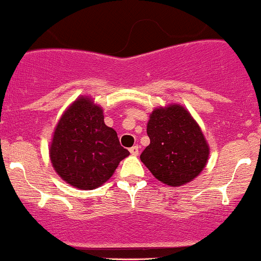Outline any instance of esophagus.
<instances>
[{
	"mask_svg": "<svg viewBox=\"0 0 261 261\" xmlns=\"http://www.w3.org/2000/svg\"><path fill=\"white\" fill-rule=\"evenodd\" d=\"M129 152H130V154H133V156H137V154H138V152H139V147L138 146L130 147Z\"/></svg>",
	"mask_w": 261,
	"mask_h": 261,
	"instance_id": "34e87169",
	"label": "esophagus"
}]
</instances>
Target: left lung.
Segmentation results:
<instances>
[{
    "label": "left lung",
    "instance_id": "1",
    "mask_svg": "<svg viewBox=\"0 0 261 261\" xmlns=\"http://www.w3.org/2000/svg\"><path fill=\"white\" fill-rule=\"evenodd\" d=\"M147 134L149 144L141 153V161L164 184H187L205 167L207 142L199 125L180 105L153 110Z\"/></svg>",
    "mask_w": 261,
    "mask_h": 261
}]
</instances>
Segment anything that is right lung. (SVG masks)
Segmentation results:
<instances>
[{
  "mask_svg": "<svg viewBox=\"0 0 261 261\" xmlns=\"http://www.w3.org/2000/svg\"><path fill=\"white\" fill-rule=\"evenodd\" d=\"M49 152L59 176L84 190L104 184L129 154L120 146L117 132L105 125L101 108L87 97L76 100L64 113Z\"/></svg>",
  "mask_w": 261,
  "mask_h": 261,
  "instance_id": "add662e5",
  "label": "right lung"
}]
</instances>
